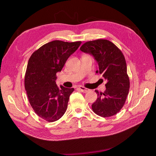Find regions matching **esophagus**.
Segmentation results:
<instances>
[{
  "instance_id": "34e87169",
  "label": "esophagus",
  "mask_w": 156,
  "mask_h": 156,
  "mask_svg": "<svg viewBox=\"0 0 156 156\" xmlns=\"http://www.w3.org/2000/svg\"><path fill=\"white\" fill-rule=\"evenodd\" d=\"M78 89H79V90H80L81 92H84V93H86V92H87L89 91L88 89L84 88V87H82V86H81V87H78Z\"/></svg>"
}]
</instances>
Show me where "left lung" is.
Masks as SVG:
<instances>
[{"instance_id":"1","label":"left lung","mask_w":156,"mask_h":156,"mask_svg":"<svg viewBox=\"0 0 156 156\" xmlns=\"http://www.w3.org/2000/svg\"><path fill=\"white\" fill-rule=\"evenodd\" d=\"M82 52L94 58L100 73L105 80L106 90L99 93L92 108L96 114L103 117H111L120 111L125 102L129 90V78L123 54L117 46L107 39L86 42L80 48Z\"/></svg>"}]
</instances>
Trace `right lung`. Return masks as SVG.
Here are the masks:
<instances>
[{"label": "right lung", "mask_w": 156, "mask_h": 156, "mask_svg": "<svg viewBox=\"0 0 156 156\" xmlns=\"http://www.w3.org/2000/svg\"><path fill=\"white\" fill-rule=\"evenodd\" d=\"M81 41L55 40L34 52L29 59L25 76V88L32 108L39 117L49 122L60 119L67 109L74 88L56 84V73L77 50Z\"/></svg>", "instance_id": "right-lung-1"}]
</instances>
